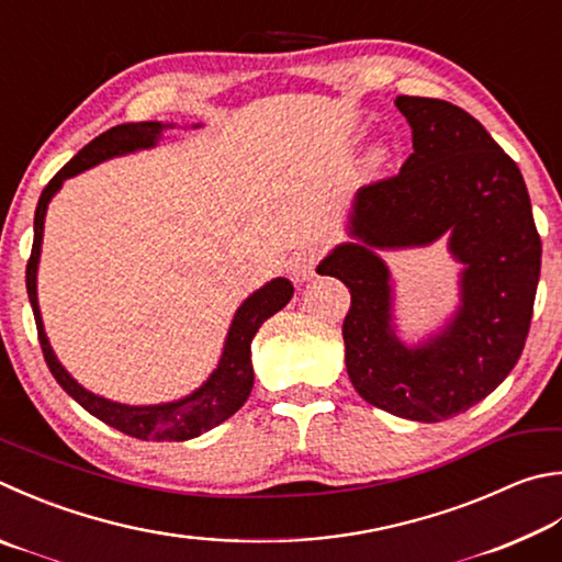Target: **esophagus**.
<instances>
[{
    "mask_svg": "<svg viewBox=\"0 0 562 562\" xmlns=\"http://www.w3.org/2000/svg\"><path fill=\"white\" fill-rule=\"evenodd\" d=\"M319 248L316 246H304L297 252H292L290 258V278L294 282H304L314 274V265L319 260Z\"/></svg>",
    "mask_w": 562,
    "mask_h": 562,
    "instance_id": "34e87169",
    "label": "esophagus"
}]
</instances>
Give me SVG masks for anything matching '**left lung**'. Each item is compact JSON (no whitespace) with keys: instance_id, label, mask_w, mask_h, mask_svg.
Listing matches in <instances>:
<instances>
[{"instance_id":"8db88e82","label":"left lung","mask_w":562,"mask_h":562,"mask_svg":"<svg viewBox=\"0 0 562 562\" xmlns=\"http://www.w3.org/2000/svg\"><path fill=\"white\" fill-rule=\"evenodd\" d=\"M413 155L395 177L356 193L349 236L316 272L351 292L346 371L366 403L417 423L469 411L524 351L540 278V236L516 161L469 112L447 100L397 95ZM451 233L465 265L460 307L440 335L405 347L392 326L390 273L375 249L429 245Z\"/></svg>"}]
</instances>
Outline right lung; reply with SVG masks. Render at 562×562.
Returning <instances> with one entry per match:
<instances>
[{
  "label": "right lung",
  "mask_w": 562,
  "mask_h": 562,
  "mask_svg": "<svg viewBox=\"0 0 562 562\" xmlns=\"http://www.w3.org/2000/svg\"><path fill=\"white\" fill-rule=\"evenodd\" d=\"M169 125L161 122H125V125L110 127L103 135L78 151V155L68 161V165L58 171V175L46 183L41 191L38 206L34 213V246L32 258L26 262V292L29 302H32L36 329H38V344L44 351V359L48 363L50 373L58 381V385L74 397L78 405H83L90 415L98 420L115 427V430L125 432L137 440H151V442H183L191 437H199L201 432H209L211 427L228 420L233 413H238L243 403L248 401L252 391V361H250V341L258 334L265 319H270L274 312H280L284 304L292 300L294 288L288 278H274L272 282L262 284L258 292L240 304L236 316H233L231 329L226 336V346H223L221 361L216 371L209 375V381L196 387L191 395L181 397L175 403L161 405H122L112 403L108 397H100L95 393L86 391L70 373L60 366L54 349H50L48 336L44 331V322H41L38 297H36V270L41 258V240H44V218L48 201L54 193L64 187V181L80 175L90 167L100 165V161L127 155V151L149 149L157 145L161 130Z\"/></svg>",
  "instance_id": "add662e5"
}]
</instances>
